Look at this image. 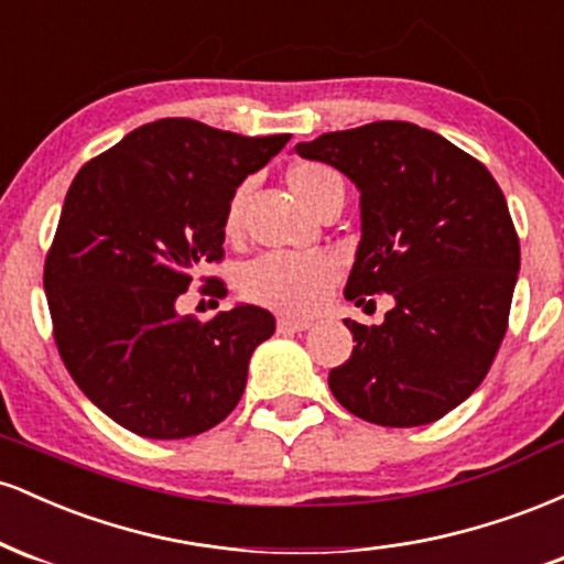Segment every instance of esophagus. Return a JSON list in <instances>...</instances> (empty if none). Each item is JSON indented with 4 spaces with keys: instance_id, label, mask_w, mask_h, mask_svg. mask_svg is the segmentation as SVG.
<instances>
[{
    "instance_id": "34e87169",
    "label": "esophagus",
    "mask_w": 564,
    "mask_h": 564,
    "mask_svg": "<svg viewBox=\"0 0 564 564\" xmlns=\"http://www.w3.org/2000/svg\"><path fill=\"white\" fill-rule=\"evenodd\" d=\"M307 328H310V321H304V318H286V315H283V318H278V332L281 334L307 332Z\"/></svg>"
}]
</instances>
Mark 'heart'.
Segmentation results:
<instances>
[{"label":"heart","mask_w":564,"mask_h":564,"mask_svg":"<svg viewBox=\"0 0 564 564\" xmlns=\"http://www.w3.org/2000/svg\"><path fill=\"white\" fill-rule=\"evenodd\" d=\"M291 191L300 196L310 209L318 206L334 193H345L339 172L318 161H300L289 170ZM246 187L241 185L232 193L225 209V232L236 236L241 225ZM336 260L328 254H262L246 262L238 273V291L249 302L262 307L278 310V313L300 315L313 310L323 300L328 286L336 278Z\"/></svg>","instance_id":"1"}]
</instances>
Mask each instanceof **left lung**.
I'll return each mask as SVG.
<instances>
[{
    "label": "left lung",
    "mask_w": 564,
    "mask_h": 564,
    "mask_svg": "<svg viewBox=\"0 0 564 564\" xmlns=\"http://www.w3.org/2000/svg\"><path fill=\"white\" fill-rule=\"evenodd\" d=\"M294 153L360 193L347 300H394L379 326L345 321L358 345L328 373L334 398L371 424L437 422L482 384L507 334L520 241L501 187L480 161L408 121L326 132Z\"/></svg>",
    "instance_id": "obj_1"
}]
</instances>
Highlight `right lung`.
I'll return each mask as SVG.
<instances>
[{
	"label": "right lung",
	"mask_w": 564,
	"mask_h": 564,
	"mask_svg": "<svg viewBox=\"0 0 564 564\" xmlns=\"http://www.w3.org/2000/svg\"><path fill=\"white\" fill-rule=\"evenodd\" d=\"M286 142L159 119L70 183L44 262L55 341L79 390L134 435H200L241 400L251 352L275 318L238 302L193 321L177 300L206 262L223 260L236 187ZM215 291L225 294L223 283Z\"/></svg>",
	"instance_id": "1"
}]
</instances>
